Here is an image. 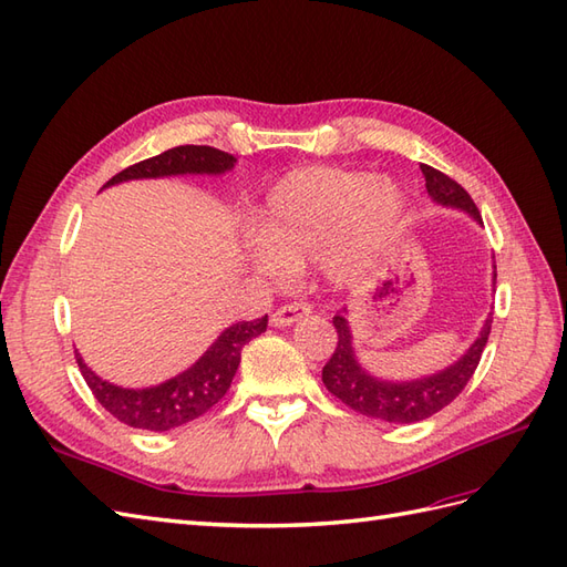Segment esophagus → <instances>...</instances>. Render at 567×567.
<instances>
[{
    "label": "esophagus",
    "mask_w": 567,
    "mask_h": 567,
    "mask_svg": "<svg viewBox=\"0 0 567 567\" xmlns=\"http://www.w3.org/2000/svg\"><path fill=\"white\" fill-rule=\"evenodd\" d=\"M309 313H311V303L309 301H289V303H285V307L275 309L270 323L275 328H287V326H292L295 321H299V318L309 316Z\"/></svg>",
    "instance_id": "obj_1"
}]
</instances>
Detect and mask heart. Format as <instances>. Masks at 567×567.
Here are the masks:
<instances>
[{"label":"heart","mask_w":567,"mask_h":567,"mask_svg":"<svg viewBox=\"0 0 567 567\" xmlns=\"http://www.w3.org/2000/svg\"><path fill=\"white\" fill-rule=\"evenodd\" d=\"M402 213L398 188L367 172L297 167L270 188L254 220L256 264L282 275L309 260L338 285H354L379 266Z\"/></svg>","instance_id":"heart-1"}]
</instances>
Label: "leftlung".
<instances>
[{"instance_id": "1", "label": "left lung", "mask_w": 567, "mask_h": 567, "mask_svg": "<svg viewBox=\"0 0 567 567\" xmlns=\"http://www.w3.org/2000/svg\"><path fill=\"white\" fill-rule=\"evenodd\" d=\"M422 172L426 179V192L435 203L467 210L476 223H482V215H478L472 196L464 192L455 179H450L447 174L429 165H422ZM493 280H496V275H493ZM491 323L493 318L488 316L467 354H462V359L455 361L453 367H447L441 373H433L429 379H416L410 383H390L373 379L371 373L359 367L352 347L350 323H347V318L342 313H338L332 318V326L338 330V347L328 359V364L323 367V383L332 395L347 404V408L364 416L383 419V422L390 424L424 422V419L447 408V404L462 393L464 385L470 383L488 342Z\"/></svg>"}]
</instances>
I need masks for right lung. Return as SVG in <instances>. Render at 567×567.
Instances as JSON below:
<instances>
[{
    "label": "right lung",
    "instance_id": "right-lung-1",
    "mask_svg": "<svg viewBox=\"0 0 567 567\" xmlns=\"http://www.w3.org/2000/svg\"><path fill=\"white\" fill-rule=\"evenodd\" d=\"M235 155L210 148V145H177L155 157L141 159V163L122 169L105 184H120L128 179H155L172 177V174H223L235 167ZM268 328V316L256 321H241L229 326L217 338L210 350L203 354L192 369L174 375V379L159 383L155 388L128 390L112 385L83 364L76 352L79 369L85 383L93 390L95 400L117 419V422L145 429V431H169L182 424L194 422L200 414L225 398L231 385V379L239 369L244 344L260 336Z\"/></svg>",
    "mask_w": 567,
    "mask_h": 567
}]
</instances>
